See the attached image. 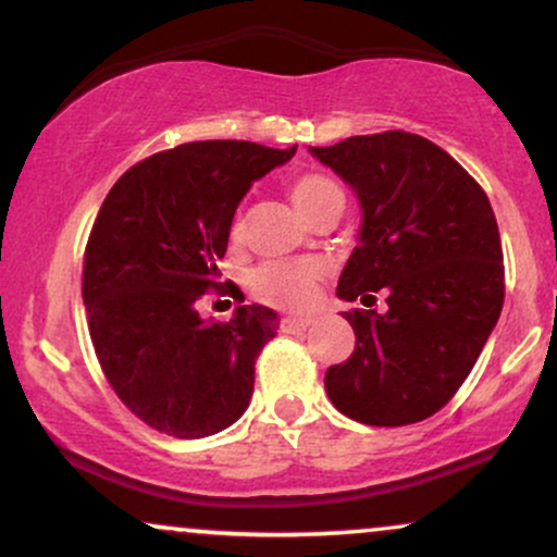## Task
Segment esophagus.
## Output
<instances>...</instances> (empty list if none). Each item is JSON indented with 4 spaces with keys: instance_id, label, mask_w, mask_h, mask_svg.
Masks as SVG:
<instances>
[{
    "instance_id": "1",
    "label": "esophagus",
    "mask_w": 557,
    "mask_h": 557,
    "mask_svg": "<svg viewBox=\"0 0 557 557\" xmlns=\"http://www.w3.org/2000/svg\"><path fill=\"white\" fill-rule=\"evenodd\" d=\"M311 324V319L306 317H285L283 322H280V330L283 332H304L306 327Z\"/></svg>"
}]
</instances>
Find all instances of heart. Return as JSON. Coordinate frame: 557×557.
I'll use <instances>...</instances> for the list:
<instances>
[{"mask_svg": "<svg viewBox=\"0 0 557 557\" xmlns=\"http://www.w3.org/2000/svg\"><path fill=\"white\" fill-rule=\"evenodd\" d=\"M287 196H290L293 207L298 209L306 220H314L319 212L332 207V203L343 201L341 188L330 181V177L317 175V172H306V175L293 177L287 183ZM243 235V220L235 216L230 225V238L238 240ZM319 280H322V267L311 259H285V261H267L251 272L253 298L261 304L274 306L283 311H300L309 309L311 300L317 296Z\"/></svg>", "mask_w": 557, "mask_h": 557, "instance_id": "heart-1", "label": "heart"}]
</instances>
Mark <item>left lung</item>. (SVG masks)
Returning a JSON list of instances; mask_svg holds the SVG:
<instances>
[{
  "label": "left lung",
  "mask_w": 557,
  "mask_h": 557,
  "mask_svg": "<svg viewBox=\"0 0 557 557\" xmlns=\"http://www.w3.org/2000/svg\"><path fill=\"white\" fill-rule=\"evenodd\" d=\"M356 190L363 225L337 296L350 309L348 361L324 374L332 406L369 426L437 413L482 354L503 311L505 267L490 198L432 140L406 131L311 149Z\"/></svg>",
  "instance_id": "obj_1"
}]
</instances>
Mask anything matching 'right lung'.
Listing matches in <instances>:
<instances>
[{
	"label": "right lung",
	"mask_w": 557,
	"mask_h": 557,
	"mask_svg": "<svg viewBox=\"0 0 557 557\" xmlns=\"http://www.w3.org/2000/svg\"><path fill=\"white\" fill-rule=\"evenodd\" d=\"M296 149L181 144L133 164L101 203L83 257L88 332L107 382L151 430L209 437L248 408L277 314L253 304L230 322H203L196 306L212 290L243 300L216 267L235 209Z\"/></svg>",
	"instance_id": "obj_1"
}]
</instances>
